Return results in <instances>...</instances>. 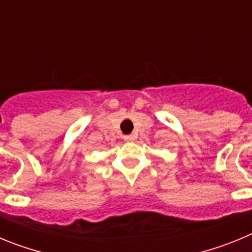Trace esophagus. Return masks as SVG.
<instances>
[{
	"label": "esophagus",
	"mask_w": 252,
	"mask_h": 252,
	"mask_svg": "<svg viewBox=\"0 0 252 252\" xmlns=\"http://www.w3.org/2000/svg\"><path fill=\"white\" fill-rule=\"evenodd\" d=\"M124 139L126 140L127 142H132V141H135V139H136V135H135V133H131V135H126Z\"/></svg>",
	"instance_id": "obj_1"
}]
</instances>
